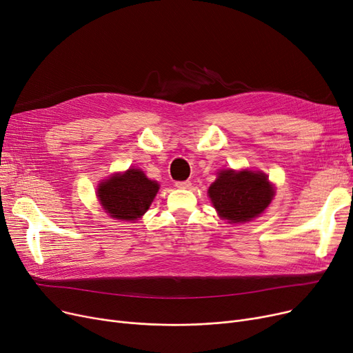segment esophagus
<instances>
[{"label":"esophagus","mask_w":353,"mask_h":353,"mask_svg":"<svg viewBox=\"0 0 353 353\" xmlns=\"http://www.w3.org/2000/svg\"><path fill=\"white\" fill-rule=\"evenodd\" d=\"M192 186V181L184 180V181H176V188L177 189H189Z\"/></svg>","instance_id":"1"}]
</instances>
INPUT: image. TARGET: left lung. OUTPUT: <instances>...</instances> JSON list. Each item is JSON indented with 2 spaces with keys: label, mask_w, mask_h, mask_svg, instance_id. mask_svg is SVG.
Segmentation results:
<instances>
[{
  "label": "left lung",
  "mask_w": 353,
  "mask_h": 353,
  "mask_svg": "<svg viewBox=\"0 0 353 353\" xmlns=\"http://www.w3.org/2000/svg\"><path fill=\"white\" fill-rule=\"evenodd\" d=\"M273 194L266 176L249 170L220 172L209 188L214 209L229 223H242L257 217L270 205Z\"/></svg>",
  "instance_id": "1"
}]
</instances>
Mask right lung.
<instances>
[{"label":"right lung","instance_id":"obj_1","mask_svg":"<svg viewBox=\"0 0 353 353\" xmlns=\"http://www.w3.org/2000/svg\"><path fill=\"white\" fill-rule=\"evenodd\" d=\"M157 190L159 183L148 180L140 169H128L103 181L97 196L111 217L137 220L150 208Z\"/></svg>","mask_w":353,"mask_h":353}]
</instances>
